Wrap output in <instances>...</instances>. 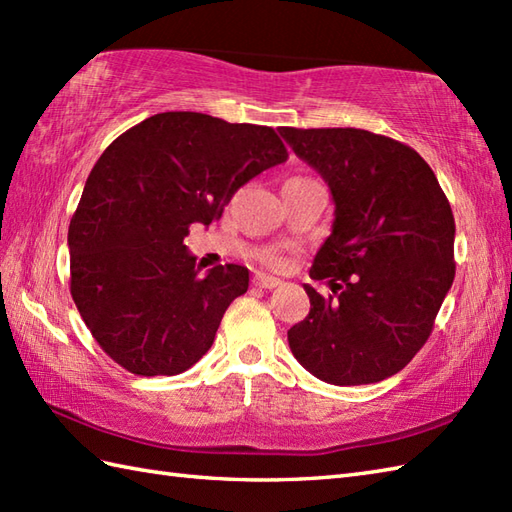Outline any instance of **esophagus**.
I'll list each match as a JSON object with an SVG mask.
<instances>
[{
    "mask_svg": "<svg viewBox=\"0 0 512 512\" xmlns=\"http://www.w3.org/2000/svg\"><path fill=\"white\" fill-rule=\"evenodd\" d=\"M253 284L257 286V288H264V290H273V288H277L281 281L277 279V277H273V275H266V273H257L255 277H253Z\"/></svg>",
    "mask_w": 512,
    "mask_h": 512,
    "instance_id": "obj_1",
    "label": "esophagus"
}]
</instances>
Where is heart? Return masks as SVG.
<instances>
[{"label":"heart","mask_w":512,"mask_h":512,"mask_svg":"<svg viewBox=\"0 0 512 512\" xmlns=\"http://www.w3.org/2000/svg\"><path fill=\"white\" fill-rule=\"evenodd\" d=\"M262 262H266L270 266H281V264H284V257H281L279 250H264Z\"/></svg>","instance_id":"1"}]
</instances>
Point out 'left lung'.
<instances>
[{
	"mask_svg": "<svg viewBox=\"0 0 512 512\" xmlns=\"http://www.w3.org/2000/svg\"><path fill=\"white\" fill-rule=\"evenodd\" d=\"M279 134L330 187L332 233L314 255L310 314L288 330L290 350L330 385L398 374L427 343L453 284L455 222L436 173L418 151L365 129Z\"/></svg>",
	"mask_w": 512,
	"mask_h": 512,
	"instance_id": "1",
	"label": "left lung"
}]
</instances>
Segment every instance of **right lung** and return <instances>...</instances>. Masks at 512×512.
<instances>
[{
	"label": "right lung",
	"instance_id": "1",
	"mask_svg": "<svg viewBox=\"0 0 512 512\" xmlns=\"http://www.w3.org/2000/svg\"><path fill=\"white\" fill-rule=\"evenodd\" d=\"M273 127L162 112L103 151L70 222V292L105 354L138 376H176L209 350L248 268L202 275L184 246L233 193L286 162Z\"/></svg>",
	"mask_w": 512,
	"mask_h": 512
}]
</instances>
